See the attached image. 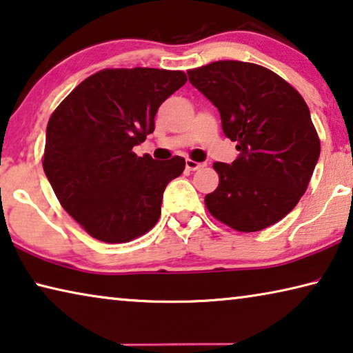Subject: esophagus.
<instances>
[{
    "mask_svg": "<svg viewBox=\"0 0 353 353\" xmlns=\"http://www.w3.org/2000/svg\"><path fill=\"white\" fill-rule=\"evenodd\" d=\"M203 165H205V164H202V162H195V161H192V159H186V169L191 170V172L202 169Z\"/></svg>",
    "mask_w": 353,
    "mask_h": 353,
    "instance_id": "obj_1",
    "label": "esophagus"
}]
</instances>
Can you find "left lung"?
I'll return each mask as SVG.
<instances>
[{
	"mask_svg": "<svg viewBox=\"0 0 353 353\" xmlns=\"http://www.w3.org/2000/svg\"><path fill=\"white\" fill-rule=\"evenodd\" d=\"M188 75L218 108L222 131L240 151L232 164H213L219 186L205 195L208 211L238 232L276 224L305 194L321 154L305 99L254 63L214 61Z\"/></svg>",
	"mask_w": 353,
	"mask_h": 353,
	"instance_id": "1",
	"label": "left lung"
}]
</instances>
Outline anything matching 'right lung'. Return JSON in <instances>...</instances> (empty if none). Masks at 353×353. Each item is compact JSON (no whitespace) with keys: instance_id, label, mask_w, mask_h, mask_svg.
I'll return each mask as SVG.
<instances>
[{"instance_id":"right-lung-1","label":"right lung","mask_w":353,"mask_h":353,"mask_svg":"<svg viewBox=\"0 0 353 353\" xmlns=\"http://www.w3.org/2000/svg\"><path fill=\"white\" fill-rule=\"evenodd\" d=\"M186 80L181 70L104 69L52 113L42 167L61 207L96 240L128 243L158 222L164 189L186 162L139 158L132 148Z\"/></svg>"}]
</instances>
